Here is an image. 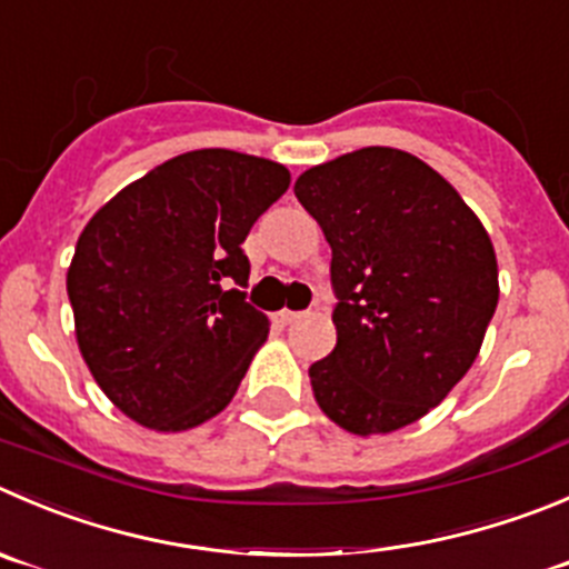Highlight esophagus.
Listing matches in <instances>:
<instances>
[{"instance_id": "obj_1", "label": "esophagus", "mask_w": 569, "mask_h": 569, "mask_svg": "<svg viewBox=\"0 0 569 569\" xmlns=\"http://www.w3.org/2000/svg\"><path fill=\"white\" fill-rule=\"evenodd\" d=\"M273 318H276V323H281V327H288V323L299 321L301 312H293V310H279V312H276Z\"/></svg>"}]
</instances>
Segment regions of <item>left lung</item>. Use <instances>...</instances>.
Here are the masks:
<instances>
[{
    "mask_svg": "<svg viewBox=\"0 0 569 569\" xmlns=\"http://www.w3.org/2000/svg\"><path fill=\"white\" fill-rule=\"evenodd\" d=\"M296 198L332 248L338 343L310 366L316 402L355 436L393 432L472 369L495 316L497 257L450 181L397 148L310 167Z\"/></svg>",
    "mask_w": 569,
    "mask_h": 569,
    "instance_id": "left-lung-1",
    "label": "left lung"
}]
</instances>
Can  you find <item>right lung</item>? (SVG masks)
<instances>
[{
    "label": "right lung",
    "mask_w": 569,
    "mask_h": 569,
    "mask_svg": "<svg viewBox=\"0 0 569 569\" xmlns=\"http://www.w3.org/2000/svg\"><path fill=\"white\" fill-rule=\"evenodd\" d=\"M276 161L223 148L164 161L89 220L67 273L80 355L126 416L161 432L218 416L268 338L242 242L288 192Z\"/></svg>",
    "instance_id": "add662e5"
}]
</instances>
